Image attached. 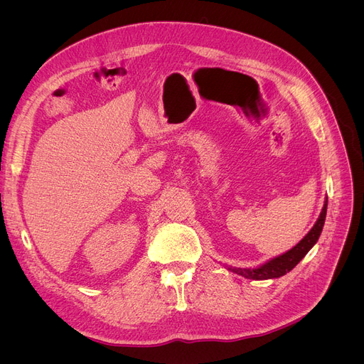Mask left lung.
Masks as SVG:
<instances>
[{"instance_id": "obj_1", "label": "left lung", "mask_w": 364, "mask_h": 364, "mask_svg": "<svg viewBox=\"0 0 364 364\" xmlns=\"http://www.w3.org/2000/svg\"><path fill=\"white\" fill-rule=\"evenodd\" d=\"M326 211H328V199L323 205V209L320 213L318 220L316 221V224L313 225L311 230L305 235V237L296 245L294 246L291 251L284 252L273 259H270L269 262H265L257 269H236V267H228V270L235 272L236 274H240L246 279H252V280H265V279H276L280 276H284L286 273H289L294 267L307 255V252L311 250V247L316 245V242L320 237V233L323 230L324 225V220H326Z\"/></svg>"}]
</instances>
